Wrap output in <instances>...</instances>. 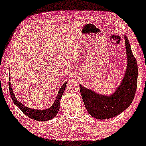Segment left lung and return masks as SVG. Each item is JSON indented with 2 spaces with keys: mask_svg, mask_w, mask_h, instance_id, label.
<instances>
[{
  "mask_svg": "<svg viewBox=\"0 0 146 146\" xmlns=\"http://www.w3.org/2000/svg\"><path fill=\"white\" fill-rule=\"evenodd\" d=\"M127 50V66L120 85L111 96L98 94L80 84V92L84 106L91 116L98 119L116 117L130 106L133 101L138 82V65L132 54L129 40L124 35Z\"/></svg>",
  "mask_w": 146,
  "mask_h": 146,
  "instance_id": "8db88e82",
  "label": "left lung"
}]
</instances>
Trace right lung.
<instances>
[{"instance_id":"add662e5","label":"right lung","mask_w":146,"mask_h":146,"mask_svg":"<svg viewBox=\"0 0 146 146\" xmlns=\"http://www.w3.org/2000/svg\"><path fill=\"white\" fill-rule=\"evenodd\" d=\"M10 77L9 76V80H10ZM67 82L63 84L62 86L61 87L60 89L58 91L57 97L55 100V102L53 104L50 108L46 109V110H35V109H31L28 108L27 106L23 105L16 99V96H14V92L11 86V83L9 82V90L10 93L11 98H12V101L14 103L16 104V106L22 111L23 113L27 115L28 117L31 118L32 119H34L35 121H46L48 120H51V119H54L57 115L58 111L60 110V102L62 98L63 93H64L65 88H66Z\"/></svg>"}]
</instances>
